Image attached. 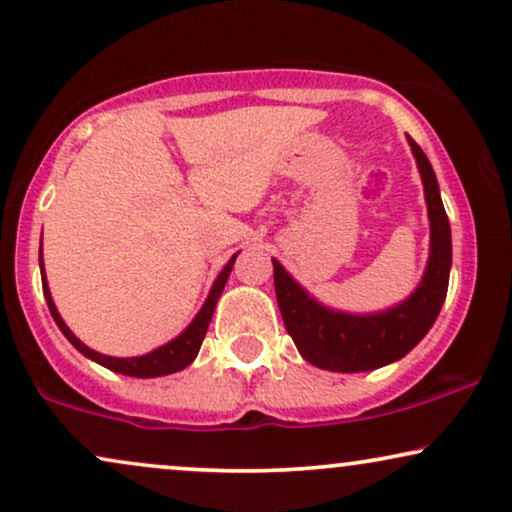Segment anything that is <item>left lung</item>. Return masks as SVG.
Masks as SVG:
<instances>
[{
  "label": "left lung",
  "mask_w": 512,
  "mask_h": 512,
  "mask_svg": "<svg viewBox=\"0 0 512 512\" xmlns=\"http://www.w3.org/2000/svg\"><path fill=\"white\" fill-rule=\"evenodd\" d=\"M418 163L430 216V258L425 275L401 304L377 313L334 311L313 299L273 258L277 306L296 349L315 368L332 372H365L382 368L418 346L444 306L451 273V225L441 204L432 163L408 137Z\"/></svg>",
  "instance_id": "obj_1"
}]
</instances>
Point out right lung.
<instances>
[{
	"label": "right lung",
	"instance_id": "obj_1",
	"mask_svg": "<svg viewBox=\"0 0 512 512\" xmlns=\"http://www.w3.org/2000/svg\"><path fill=\"white\" fill-rule=\"evenodd\" d=\"M235 258L237 254L230 258V261L225 263V268L220 270L216 282H213L211 292H208L204 306L199 308V313L194 315V320L189 323L185 330H182L178 337L170 339L168 344L159 346V349L144 353V356H132V358H116V356H104V353L90 349V346H85L80 342L75 334L68 330V325L63 323V318L56 311V304L52 299V292H49V285H47V275H44V261H42V249H40V273H42V289H44V299H47V306H49V313H52L54 323L59 325V330L63 332V337L71 342L75 349H78L82 356H87L90 361L104 365V368H109L113 372H121V375H128V377H142V380H147V377H163V375H170V372H178V370H185L189 363L197 358V353L201 349V342H204L206 337V330H208V323H211L213 318V311H216V304L220 299V294H223L225 289V282L227 277L232 273V266H235Z\"/></svg>",
	"mask_w": 512,
	"mask_h": 512
}]
</instances>
